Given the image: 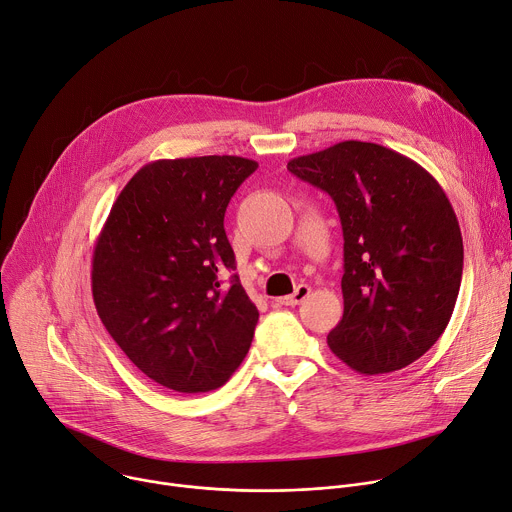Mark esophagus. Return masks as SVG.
<instances>
[{"label": "esophagus", "mask_w": 512, "mask_h": 512, "mask_svg": "<svg viewBox=\"0 0 512 512\" xmlns=\"http://www.w3.org/2000/svg\"><path fill=\"white\" fill-rule=\"evenodd\" d=\"M309 293H311V287H309V285H299L293 295H287V297H281V299H274V301H277L279 305H299Z\"/></svg>", "instance_id": "obj_1"}]
</instances>
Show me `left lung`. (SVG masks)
Listing matches in <instances>:
<instances>
[{
	"instance_id": "obj_1",
	"label": "left lung",
	"mask_w": 512,
	"mask_h": 512,
	"mask_svg": "<svg viewBox=\"0 0 512 512\" xmlns=\"http://www.w3.org/2000/svg\"><path fill=\"white\" fill-rule=\"evenodd\" d=\"M326 190L344 235V313L328 346L363 375L408 367L445 332L463 240L441 184L389 147L342 141L287 164Z\"/></svg>"
}]
</instances>
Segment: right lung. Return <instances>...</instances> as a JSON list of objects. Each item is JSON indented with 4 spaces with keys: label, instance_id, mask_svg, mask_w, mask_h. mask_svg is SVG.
<instances>
[{
    "label": "right lung",
    "instance_id": "obj_1",
    "mask_svg": "<svg viewBox=\"0 0 512 512\" xmlns=\"http://www.w3.org/2000/svg\"><path fill=\"white\" fill-rule=\"evenodd\" d=\"M258 168L238 155L145 164L116 196L92 256L98 316L131 363L180 393L221 387L248 355L258 309L223 217Z\"/></svg>",
    "mask_w": 512,
    "mask_h": 512
}]
</instances>
